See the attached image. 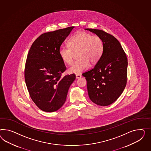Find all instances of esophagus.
I'll list each match as a JSON object with an SVG mask.
<instances>
[{
  "mask_svg": "<svg viewBox=\"0 0 151 151\" xmlns=\"http://www.w3.org/2000/svg\"><path fill=\"white\" fill-rule=\"evenodd\" d=\"M81 77V75H80V74H77V75H76V78H78H78H80Z\"/></svg>",
  "mask_w": 151,
  "mask_h": 151,
  "instance_id": "obj_1",
  "label": "esophagus"
}]
</instances>
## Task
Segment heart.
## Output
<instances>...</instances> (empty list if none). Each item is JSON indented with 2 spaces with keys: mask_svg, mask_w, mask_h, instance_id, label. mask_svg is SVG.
Listing matches in <instances>:
<instances>
[{
  "mask_svg": "<svg viewBox=\"0 0 151 151\" xmlns=\"http://www.w3.org/2000/svg\"><path fill=\"white\" fill-rule=\"evenodd\" d=\"M69 47H61L59 54L63 61L70 65L73 61L74 53H77L78 60L70 67V73L80 74L89 65L95 64L102 57L104 50V43L98 36L90 33L80 32L74 35L68 42Z\"/></svg>",
  "mask_w": 151,
  "mask_h": 151,
  "instance_id": "obj_1",
  "label": "heart"
}]
</instances>
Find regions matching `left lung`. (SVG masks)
I'll use <instances>...</instances> for the list:
<instances>
[{
  "mask_svg": "<svg viewBox=\"0 0 151 151\" xmlns=\"http://www.w3.org/2000/svg\"><path fill=\"white\" fill-rule=\"evenodd\" d=\"M86 29L102 38L104 50L93 68L82 75L86 78L90 99L98 106H107L120 97L127 85V55L111 35L100 29Z\"/></svg>",
  "mask_w": 151,
  "mask_h": 151,
  "instance_id": "8db88e82",
  "label": "left lung"
}]
</instances>
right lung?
<instances>
[{
	"label": "right lung",
	"instance_id": "1",
	"mask_svg": "<svg viewBox=\"0 0 151 151\" xmlns=\"http://www.w3.org/2000/svg\"><path fill=\"white\" fill-rule=\"evenodd\" d=\"M74 26L42 34L29 50L24 80L30 97L41 110L53 112L65 103L75 73L62 77L66 68L59 54L62 43Z\"/></svg>",
	"mask_w": 151,
	"mask_h": 151
}]
</instances>
